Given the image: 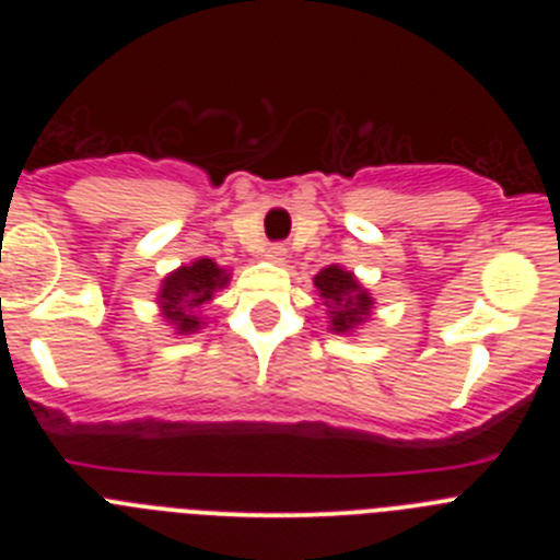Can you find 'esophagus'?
<instances>
[{"instance_id": "obj_1", "label": "esophagus", "mask_w": 560, "mask_h": 560, "mask_svg": "<svg viewBox=\"0 0 560 560\" xmlns=\"http://www.w3.org/2000/svg\"><path fill=\"white\" fill-rule=\"evenodd\" d=\"M266 260H271V264H283L285 260V249L283 246H269V249H266Z\"/></svg>"}]
</instances>
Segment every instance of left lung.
Listing matches in <instances>:
<instances>
[{
	"mask_svg": "<svg viewBox=\"0 0 560 560\" xmlns=\"http://www.w3.org/2000/svg\"><path fill=\"white\" fill-rule=\"evenodd\" d=\"M314 285L328 305L334 334H350L370 319L373 296L355 280L353 271H345L341 266H328L314 277Z\"/></svg>",
	"mask_w": 560,
	"mask_h": 560,
	"instance_id": "left-lung-1",
	"label": "left lung"
}]
</instances>
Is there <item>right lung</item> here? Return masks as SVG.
<instances>
[{"mask_svg": "<svg viewBox=\"0 0 560 560\" xmlns=\"http://www.w3.org/2000/svg\"><path fill=\"white\" fill-rule=\"evenodd\" d=\"M226 283H230V271L221 269L210 257H199L196 264L179 266L162 280V316L176 328V334H196L201 328V308Z\"/></svg>", "mask_w": 560, "mask_h": 560, "instance_id": "add662e5", "label": "right lung"}]
</instances>
